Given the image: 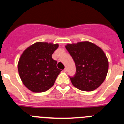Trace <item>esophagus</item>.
Segmentation results:
<instances>
[{
  "mask_svg": "<svg viewBox=\"0 0 124 124\" xmlns=\"http://www.w3.org/2000/svg\"><path fill=\"white\" fill-rule=\"evenodd\" d=\"M67 71H68V69L66 68H65L64 69V72H67Z\"/></svg>",
  "mask_w": 124,
  "mask_h": 124,
  "instance_id": "1",
  "label": "esophagus"
}]
</instances>
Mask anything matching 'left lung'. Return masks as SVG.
I'll list each match as a JSON object with an SVG mask.
<instances>
[{
	"label": "left lung",
	"mask_w": 124,
	"mask_h": 124,
	"mask_svg": "<svg viewBox=\"0 0 124 124\" xmlns=\"http://www.w3.org/2000/svg\"><path fill=\"white\" fill-rule=\"evenodd\" d=\"M65 47L75 63V74L69 76L73 86L85 91L99 87L109 69L108 60L102 50L89 41L68 44Z\"/></svg>",
	"instance_id": "8db88e82"
}]
</instances>
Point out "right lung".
<instances>
[{"instance_id":"1","label":"right lung","mask_w":124,"mask_h":124,"mask_svg":"<svg viewBox=\"0 0 124 124\" xmlns=\"http://www.w3.org/2000/svg\"><path fill=\"white\" fill-rule=\"evenodd\" d=\"M58 47V44L37 42L23 51L18 70L22 81L29 90L45 92L54 85L61 71L51 56Z\"/></svg>"}]
</instances>
